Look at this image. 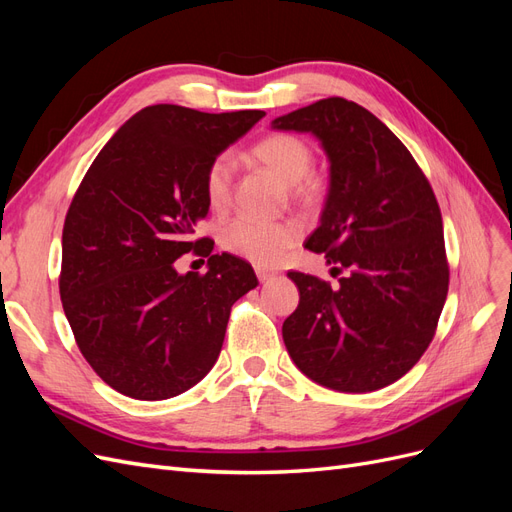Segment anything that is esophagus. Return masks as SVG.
Here are the masks:
<instances>
[{"instance_id": "obj_1", "label": "esophagus", "mask_w": 512, "mask_h": 512, "mask_svg": "<svg viewBox=\"0 0 512 512\" xmlns=\"http://www.w3.org/2000/svg\"><path fill=\"white\" fill-rule=\"evenodd\" d=\"M256 275H258V280H260V282H269L271 277H275V271L265 269V267H256Z\"/></svg>"}]
</instances>
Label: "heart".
I'll list each match as a JSON object with an SVG mask.
<instances>
[{
	"instance_id": "1",
	"label": "heart",
	"mask_w": 512,
	"mask_h": 512,
	"mask_svg": "<svg viewBox=\"0 0 512 512\" xmlns=\"http://www.w3.org/2000/svg\"><path fill=\"white\" fill-rule=\"evenodd\" d=\"M252 156L290 185L292 196L301 203H314L322 194V185L309 175L314 153L305 141L292 134H273L254 145ZM235 162L230 156H218L205 177L207 200L213 209H224L230 200ZM301 228L294 220H254L237 218L222 230V245L260 267H271L288 247L299 239Z\"/></svg>"
}]
</instances>
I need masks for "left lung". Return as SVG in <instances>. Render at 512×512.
Instances as JSON below:
<instances>
[{
    "mask_svg": "<svg viewBox=\"0 0 512 512\" xmlns=\"http://www.w3.org/2000/svg\"><path fill=\"white\" fill-rule=\"evenodd\" d=\"M271 128L312 134L327 153L329 192L305 247L348 271L337 288L288 273L299 307L284 320L286 350L331 391L384 389L421 359L446 301L438 200L404 143L359 104L318 100Z\"/></svg>",
    "mask_w": 512,
    "mask_h": 512,
    "instance_id": "left-lung-1",
    "label": "left lung"
}]
</instances>
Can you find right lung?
<instances>
[{
	"instance_id": "add662e5",
	"label": "right lung",
	"mask_w": 512,
	"mask_h": 512,
	"mask_svg": "<svg viewBox=\"0 0 512 512\" xmlns=\"http://www.w3.org/2000/svg\"><path fill=\"white\" fill-rule=\"evenodd\" d=\"M262 117L153 104L89 166L66 215L59 294L87 363L121 395L192 389L218 361L232 303L258 286L250 262L192 235L211 162ZM190 249L210 256L205 276L174 269Z\"/></svg>"
}]
</instances>
